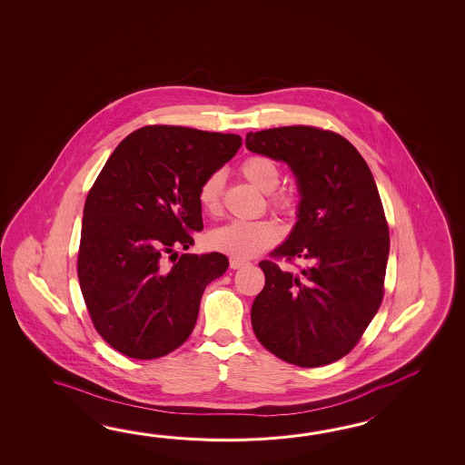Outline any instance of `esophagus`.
I'll return each instance as SVG.
<instances>
[{
	"label": "esophagus",
	"instance_id": "1",
	"mask_svg": "<svg viewBox=\"0 0 465 465\" xmlns=\"http://www.w3.org/2000/svg\"><path fill=\"white\" fill-rule=\"evenodd\" d=\"M229 266H231V269H241V267L247 266V261L237 259V257H231L229 259Z\"/></svg>",
	"mask_w": 465,
	"mask_h": 465
}]
</instances>
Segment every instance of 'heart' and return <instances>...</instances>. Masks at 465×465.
<instances>
[{
    "mask_svg": "<svg viewBox=\"0 0 465 465\" xmlns=\"http://www.w3.org/2000/svg\"><path fill=\"white\" fill-rule=\"evenodd\" d=\"M239 173L259 191L266 193L269 206L281 214H292L297 208L299 196L292 189H276L281 181V168L269 156L254 154L241 164ZM224 176L223 173H211L201 181L198 203L203 213L211 218L219 216L223 209ZM281 239V228L272 219L257 221H232L226 226L214 229L209 234V246L237 259H249L274 246Z\"/></svg>",
    "mask_w": 465,
    "mask_h": 465,
    "instance_id": "b5f03b06",
    "label": "heart"
}]
</instances>
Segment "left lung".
Segmentation results:
<instances>
[{
  "label": "left lung",
  "instance_id": "1",
  "mask_svg": "<svg viewBox=\"0 0 465 465\" xmlns=\"http://www.w3.org/2000/svg\"><path fill=\"white\" fill-rule=\"evenodd\" d=\"M246 148L296 174V226L271 256L307 262L301 271L259 262L266 284L251 309L254 334L289 364L326 366L354 349L384 297L389 226L376 181L359 151L327 129L247 133Z\"/></svg>",
  "mask_w": 465,
  "mask_h": 465
}]
</instances>
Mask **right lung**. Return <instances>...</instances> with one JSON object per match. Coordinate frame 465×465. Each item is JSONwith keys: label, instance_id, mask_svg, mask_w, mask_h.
Instances as JSON below:
<instances>
[{"label": "right lung", "instance_id": "add662e5", "mask_svg": "<svg viewBox=\"0 0 465 465\" xmlns=\"http://www.w3.org/2000/svg\"><path fill=\"white\" fill-rule=\"evenodd\" d=\"M241 144L237 134L144 126L119 143L89 189L79 287L93 326L121 354L158 359L193 332L204 289L229 261L176 249L193 246L191 232L203 229L201 181Z\"/></svg>", "mask_w": 465, "mask_h": 465}]
</instances>
